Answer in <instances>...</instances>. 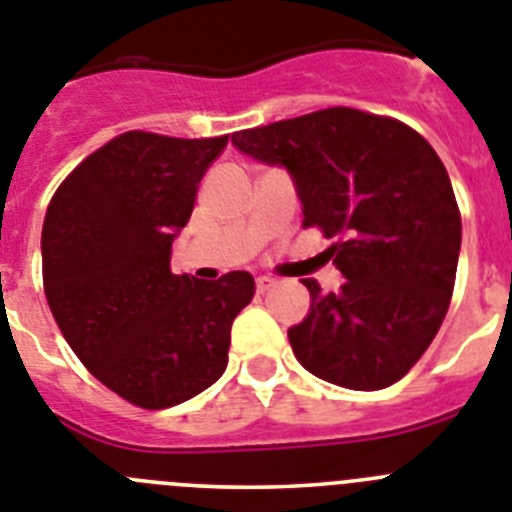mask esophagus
Masks as SVG:
<instances>
[{
    "label": "esophagus",
    "instance_id": "obj_1",
    "mask_svg": "<svg viewBox=\"0 0 512 512\" xmlns=\"http://www.w3.org/2000/svg\"><path fill=\"white\" fill-rule=\"evenodd\" d=\"M273 286L275 278H270V275H260V278H257V293H268Z\"/></svg>",
    "mask_w": 512,
    "mask_h": 512
}]
</instances>
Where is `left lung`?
Wrapping results in <instances>:
<instances>
[{
  "label": "left lung",
  "mask_w": 512,
  "mask_h": 512,
  "mask_svg": "<svg viewBox=\"0 0 512 512\" xmlns=\"http://www.w3.org/2000/svg\"><path fill=\"white\" fill-rule=\"evenodd\" d=\"M234 146L283 164L304 203V229L335 239L345 281L314 278L306 319L288 330L301 366L330 384L376 391L410 371L441 330L461 250V213L441 157L415 128L355 108L247 128Z\"/></svg>",
  "instance_id": "left-lung-1"
}]
</instances>
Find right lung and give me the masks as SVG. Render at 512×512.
<instances>
[{
    "label": "right lung",
    "instance_id": "1",
    "mask_svg": "<svg viewBox=\"0 0 512 512\" xmlns=\"http://www.w3.org/2000/svg\"><path fill=\"white\" fill-rule=\"evenodd\" d=\"M229 136L126 131L66 175L43 221V288L69 348L97 381L164 410L219 381L231 322L255 296L244 270L195 281L170 268L198 182Z\"/></svg>",
    "mask_w": 512,
    "mask_h": 512
}]
</instances>
